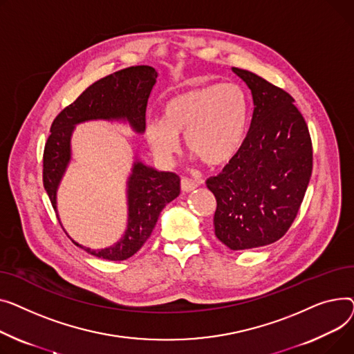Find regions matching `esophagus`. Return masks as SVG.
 <instances>
[{"label":"esophagus","instance_id":"34e87169","mask_svg":"<svg viewBox=\"0 0 354 354\" xmlns=\"http://www.w3.org/2000/svg\"><path fill=\"white\" fill-rule=\"evenodd\" d=\"M197 187H198V181L192 180L189 177L181 178V190L183 192H193L194 189H197Z\"/></svg>","mask_w":354,"mask_h":354}]
</instances>
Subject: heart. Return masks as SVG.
<instances>
[{
  "label": "heart",
  "mask_w": 354,
  "mask_h": 354,
  "mask_svg": "<svg viewBox=\"0 0 354 354\" xmlns=\"http://www.w3.org/2000/svg\"><path fill=\"white\" fill-rule=\"evenodd\" d=\"M248 97L236 82L209 84L177 94L162 109V118L145 126L151 150L170 161L180 150V134L185 145L209 165L230 161L241 149L248 127Z\"/></svg>",
  "instance_id": "heart-1"
}]
</instances>
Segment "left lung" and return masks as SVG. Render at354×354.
I'll return each instance as SVG.
<instances>
[{
    "label": "left lung",
    "mask_w": 354,
    "mask_h": 354,
    "mask_svg": "<svg viewBox=\"0 0 354 354\" xmlns=\"http://www.w3.org/2000/svg\"><path fill=\"white\" fill-rule=\"evenodd\" d=\"M233 71L252 90V124L240 151L205 184L217 201L216 237L230 250H247L292 227L313 170V145L292 95L254 73Z\"/></svg>",
    "instance_id": "1"
}]
</instances>
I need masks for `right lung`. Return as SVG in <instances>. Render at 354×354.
<instances>
[{"label": "right lung", "instance_id": "obj_1", "mask_svg": "<svg viewBox=\"0 0 354 354\" xmlns=\"http://www.w3.org/2000/svg\"><path fill=\"white\" fill-rule=\"evenodd\" d=\"M157 71L150 66L120 70L94 82L51 124L43 156L44 189L55 210L57 185L70 161V137L75 124L95 118H126L136 131L145 129V110L156 84ZM180 194L176 173L157 171L136 162L129 181V225L124 237L102 250H84L98 259L127 260L151 236L161 210Z\"/></svg>", "mask_w": 354, "mask_h": 354}]
</instances>
